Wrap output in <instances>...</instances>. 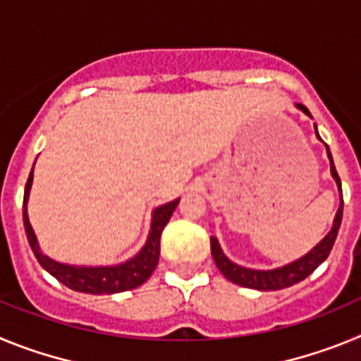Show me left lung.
<instances>
[{"instance_id":"8db88e82","label":"left lung","mask_w":361,"mask_h":361,"mask_svg":"<svg viewBox=\"0 0 361 361\" xmlns=\"http://www.w3.org/2000/svg\"><path fill=\"white\" fill-rule=\"evenodd\" d=\"M298 110H302L307 117H311L307 108L304 104H296ZM312 119V117H311ZM314 133H317L318 141H322L320 133L317 130V124H314ZM325 145V142H324ZM325 152H327V157H329L331 162V175H333L334 183H336L338 191H340V206H338V212L334 215L333 226H331V231L318 242L314 247H312L309 253H305L304 257H300L295 262H289L282 267H275V269H251V267L238 266V264L231 262L226 253L220 247L219 240L215 237H212V255L213 260H215L216 267L229 282L237 283V286H242V288H250L257 289V291H279V289L291 288L295 283L302 282L304 279H307L312 271L317 269L325 258L329 257L331 250H333L334 240H336L338 229H340V224H342V216H343V197H342V183H340V177L336 173V168H334L333 155H331L329 146L325 145Z\"/></svg>"}]
</instances>
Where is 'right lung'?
Wrapping results in <instances>:
<instances>
[{
  "label": "right lung",
  "instance_id": "add662e5",
  "mask_svg": "<svg viewBox=\"0 0 361 361\" xmlns=\"http://www.w3.org/2000/svg\"><path fill=\"white\" fill-rule=\"evenodd\" d=\"M32 180H34V166L28 175L27 186H25L23 197V224L27 231L28 244L36 255L37 262L43 269H47L54 279H57L66 288L79 293H88V295H114V293H123L135 289L146 282L152 276L159 262L161 255V233L164 226L168 224L170 216L173 215L175 208L180 199H175L168 204H162L152 212V226H149L148 238L139 253L128 258L126 262L114 264V266H73V264L57 262L54 258L47 257L41 251L39 242H37L36 233L32 229L30 220H28V197H30Z\"/></svg>",
  "mask_w": 361,
  "mask_h": 361
}]
</instances>
